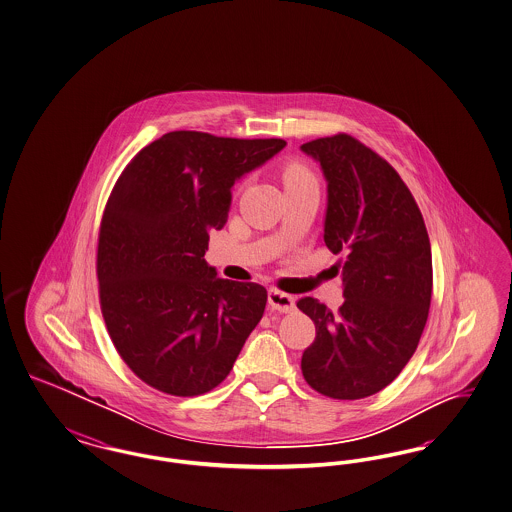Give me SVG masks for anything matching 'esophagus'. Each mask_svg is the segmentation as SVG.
Masks as SVG:
<instances>
[{
  "mask_svg": "<svg viewBox=\"0 0 512 512\" xmlns=\"http://www.w3.org/2000/svg\"><path fill=\"white\" fill-rule=\"evenodd\" d=\"M268 304L272 310L279 311V313H291L295 310V298L287 293H281L278 289H272L268 293Z\"/></svg>",
  "mask_w": 512,
  "mask_h": 512,
  "instance_id": "obj_1",
  "label": "esophagus"
}]
</instances>
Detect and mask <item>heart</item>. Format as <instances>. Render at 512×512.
Instances as JSON below:
<instances>
[{"label":"heart","instance_id":"b5f03b06","mask_svg":"<svg viewBox=\"0 0 512 512\" xmlns=\"http://www.w3.org/2000/svg\"><path fill=\"white\" fill-rule=\"evenodd\" d=\"M306 180H313V176H311L310 169L304 163L289 161L285 165V169H283V184H285V187L293 186L298 182H306Z\"/></svg>","mask_w":512,"mask_h":512}]
</instances>
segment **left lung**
I'll use <instances>...</instances> for the list:
<instances>
[{"mask_svg": "<svg viewBox=\"0 0 512 512\" xmlns=\"http://www.w3.org/2000/svg\"><path fill=\"white\" fill-rule=\"evenodd\" d=\"M300 148L325 174V244L343 255L345 295L336 313L311 296L296 302L317 330L302 375L323 396L360 400L390 385L417 351L434 285L430 238L409 187L372 148L347 133Z\"/></svg>", "mask_w": 512, "mask_h": 512, "instance_id": "8db88e82", "label": "left lung"}]
</instances>
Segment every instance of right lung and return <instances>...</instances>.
<instances>
[{
  "label": "right lung",
  "instance_id": "obj_1",
  "mask_svg": "<svg viewBox=\"0 0 512 512\" xmlns=\"http://www.w3.org/2000/svg\"><path fill=\"white\" fill-rule=\"evenodd\" d=\"M283 139L171 131L120 174L101 219L99 302L118 355L146 385L199 396L233 370L266 306L259 283L217 278L204 261L231 187Z\"/></svg>",
  "mask_w": 512,
  "mask_h": 512
}]
</instances>
